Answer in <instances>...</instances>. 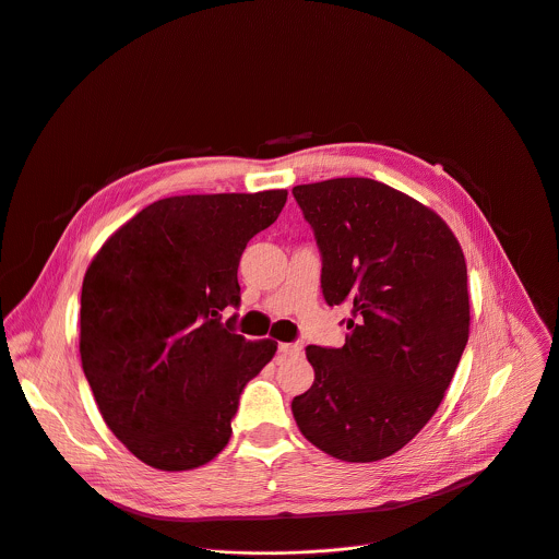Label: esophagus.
<instances>
[{"label":"esophagus","mask_w":559,"mask_h":559,"mask_svg":"<svg viewBox=\"0 0 559 559\" xmlns=\"http://www.w3.org/2000/svg\"><path fill=\"white\" fill-rule=\"evenodd\" d=\"M301 342H290V344H280V353L284 357H299L301 355Z\"/></svg>","instance_id":"obj_1"}]
</instances>
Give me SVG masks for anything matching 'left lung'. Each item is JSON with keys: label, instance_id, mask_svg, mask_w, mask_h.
<instances>
[{"label": "left lung", "instance_id": "8db88e82", "mask_svg": "<svg viewBox=\"0 0 559 559\" xmlns=\"http://www.w3.org/2000/svg\"><path fill=\"white\" fill-rule=\"evenodd\" d=\"M293 195L321 255L325 304L353 306L342 348H306L314 381L293 416L334 459H388L433 416L467 346L463 249L433 211L370 178L297 185Z\"/></svg>", "mask_w": 559, "mask_h": 559}]
</instances>
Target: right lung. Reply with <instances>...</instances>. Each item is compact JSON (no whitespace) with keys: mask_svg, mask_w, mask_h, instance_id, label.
Masks as SVG:
<instances>
[{"mask_svg":"<svg viewBox=\"0 0 559 559\" xmlns=\"http://www.w3.org/2000/svg\"><path fill=\"white\" fill-rule=\"evenodd\" d=\"M286 191L174 195L136 213L81 288V364L107 427L145 465L185 472L231 438L242 390L277 344L236 332L238 266Z\"/></svg>","mask_w":559,"mask_h":559,"instance_id":"1","label":"right lung"}]
</instances>
